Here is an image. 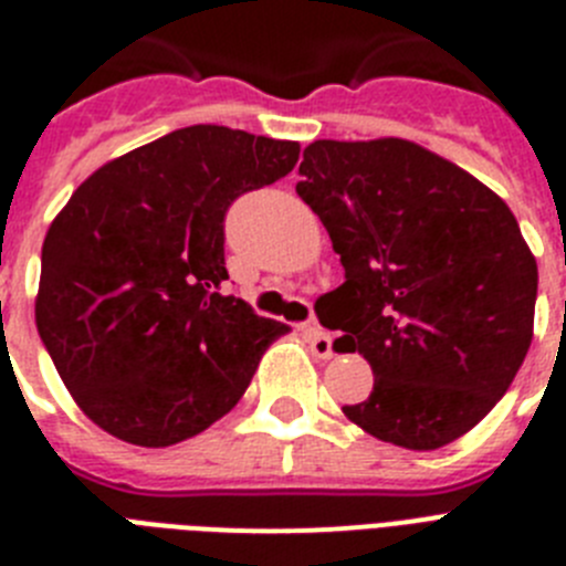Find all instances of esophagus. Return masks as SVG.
<instances>
[{"label":"esophagus","mask_w":566,"mask_h":566,"mask_svg":"<svg viewBox=\"0 0 566 566\" xmlns=\"http://www.w3.org/2000/svg\"><path fill=\"white\" fill-rule=\"evenodd\" d=\"M303 334H306V339H308V348H312V354L317 359H332V337H328L326 332H323V328H317V326H306L303 328Z\"/></svg>","instance_id":"1"}]
</instances>
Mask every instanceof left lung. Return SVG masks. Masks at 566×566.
Returning a JSON list of instances; mask_svg holds the SVG:
<instances>
[{
  "instance_id": "obj_1",
  "label": "left lung",
  "mask_w": 566,
  "mask_h": 566,
  "mask_svg": "<svg viewBox=\"0 0 566 566\" xmlns=\"http://www.w3.org/2000/svg\"><path fill=\"white\" fill-rule=\"evenodd\" d=\"M297 195L345 283L328 328L374 371L343 413L408 451L476 428L527 357L538 266L516 214L453 161L405 138L308 144Z\"/></svg>"
}]
</instances>
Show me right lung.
Returning a JSON list of instances; mask_svg holds the SVG:
<instances>
[{
	"label": "right lung",
	"mask_w": 566,
	"mask_h": 566,
	"mask_svg": "<svg viewBox=\"0 0 566 566\" xmlns=\"http://www.w3.org/2000/svg\"><path fill=\"white\" fill-rule=\"evenodd\" d=\"M297 158V142L195 124L98 167L53 218L39 337L70 397L109 437L138 448L198 437L289 334L221 292L223 214Z\"/></svg>",
	"instance_id": "add662e5"
}]
</instances>
